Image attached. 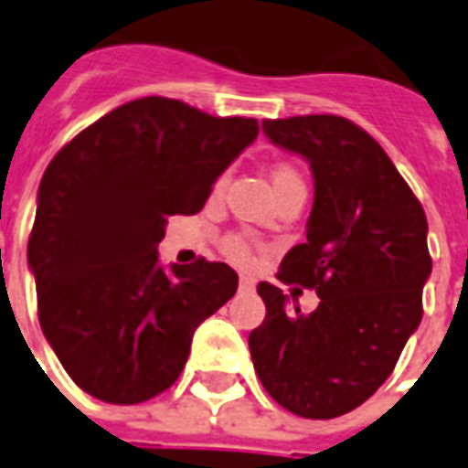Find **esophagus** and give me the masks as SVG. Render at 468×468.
Here are the masks:
<instances>
[{
	"instance_id": "esophagus-1",
	"label": "esophagus",
	"mask_w": 468,
	"mask_h": 468,
	"mask_svg": "<svg viewBox=\"0 0 468 468\" xmlns=\"http://www.w3.org/2000/svg\"><path fill=\"white\" fill-rule=\"evenodd\" d=\"M238 286H240V292L242 293H250V292H255V282L250 277H240V282H238Z\"/></svg>"
}]
</instances>
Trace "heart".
<instances>
[{
  "instance_id": "1",
  "label": "heart",
  "mask_w": 468,
  "mask_h": 468,
  "mask_svg": "<svg viewBox=\"0 0 468 468\" xmlns=\"http://www.w3.org/2000/svg\"><path fill=\"white\" fill-rule=\"evenodd\" d=\"M271 182L274 186H282V184H289V182H303L301 179V172L292 165H277L274 172H271ZM226 184V175L220 176L218 184H216V189H220ZM223 252L226 257H230L233 262H245L250 257V242L242 238V235H228L226 240H223Z\"/></svg>"
}]
</instances>
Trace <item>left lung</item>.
Wrapping results in <instances>:
<instances>
[{"label":"left lung","mask_w":468,"mask_h":468,"mask_svg":"<svg viewBox=\"0 0 468 468\" xmlns=\"http://www.w3.org/2000/svg\"><path fill=\"white\" fill-rule=\"evenodd\" d=\"M262 128L311 162L306 242L286 252L277 279L315 289L320 303L303 313L279 286L260 282L267 315L250 333V355L279 406L330 420L374 396L420 325L432 270L428 218L391 157L349 119L311 113L264 119Z\"/></svg>","instance_id":"left-lung-1"}]
</instances>
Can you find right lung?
Listing matches in <instances>:
<instances>
[{"label":"right lung","instance_id":"add662e5","mask_svg":"<svg viewBox=\"0 0 468 468\" xmlns=\"http://www.w3.org/2000/svg\"><path fill=\"white\" fill-rule=\"evenodd\" d=\"M260 133L257 119L211 116L143 97L65 143L38 186L28 235L38 320L82 391L135 406L167 391L191 335L238 292L228 264H157L169 216L204 208L213 182Z\"/></svg>","mask_w":468,"mask_h":468}]
</instances>
